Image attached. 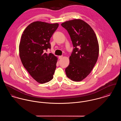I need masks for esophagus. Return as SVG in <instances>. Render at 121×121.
Segmentation results:
<instances>
[{
    "label": "esophagus",
    "instance_id": "34e87169",
    "mask_svg": "<svg viewBox=\"0 0 121 121\" xmlns=\"http://www.w3.org/2000/svg\"><path fill=\"white\" fill-rule=\"evenodd\" d=\"M62 57H63V56H59V59H62Z\"/></svg>",
    "mask_w": 121,
    "mask_h": 121
}]
</instances>
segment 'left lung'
Returning a JSON list of instances; mask_svg holds the SVG:
<instances>
[{"label":"left lung","mask_w":121,"mask_h":121,"mask_svg":"<svg viewBox=\"0 0 121 121\" xmlns=\"http://www.w3.org/2000/svg\"><path fill=\"white\" fill-rule=\"evenodd\" d=\"M61 26L69 33L74 48L66 75L74 81H80L90 73L98 59L99 45L91 27L81 19L63 22Z\"/></svg>","instance_id":"obj_1"}]
</instances>
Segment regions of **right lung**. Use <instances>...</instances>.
I'll list each match as a JSON object with an SVG mask.
<instances>
[{
    "instance_id": "1",
    "label": "right lung",
    "mask_w": 121,
    "mask_h": 121,
    "mask_svg": "<svg viewBox=\"0 0 121 121\" xmlns=\"http://www.w3.org/2000/svg\"><path fill=\"white\" fill-rule=\"evenodd\" d=\"M58 26L57 23L34 22L22 34L19 46L22 64L31 77L41 84L53 78L58 59L46 51L51 48L50 39Z\"/></svg>"
}]
</instances>
